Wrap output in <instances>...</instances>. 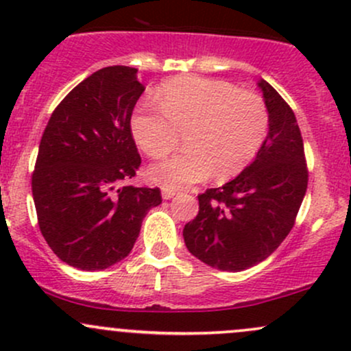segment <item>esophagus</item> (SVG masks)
<instances>
[{"label":"esophagus","mask_w":351,"mask_h":351,"mask_svg":"<svg viewBox=\"0 0 351 351\" xmlns=\"http://www.w3.org/2000/svg\"><path fill=\"white\" fill-rule=\"evenodd\" d=\"M175 195H176L175 191L167 190V188H163V191H161V196H163V199H171Z\"/></svg>","instance_id":"esophagus-1"}]
</instances>
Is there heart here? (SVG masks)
I'll return each mask as SVG.
<instances>
[{"mask_svg":"<svg viewBox=\"0 0 351 351\" xmlns=\"http://www.w3.org/2000/svg\"><path fill=\"white\" fill-rule=\"evenodd\" d=\"M156 105L143 103L132 114V133L148 156L171 153L184 133L180 155L149 168V178L167 190H183L237 175L250 165L268 132L263 99L232 83L202 76H175L161 84Z\"/></svg>","mask_w":351,"mask_h":351,"instance_id":"heart-1","label":"heart"}]
</instances>
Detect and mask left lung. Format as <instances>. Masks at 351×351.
I'll return each mask as SVG.
<instances>
[{"mask_svg": "<svg viewBox=\"0 0 351 351\" xmlns=\"http://www.w3.org/2000/svg\"><path fill=\"white\" fill-rule=\"evenodd\" d=\"M258 86L268 110L267 140L237 178L198 195V215L183 230L191 255L221 271H241L271 255L293 228L308 186L293 110L265 80Z\"/></svg>", "mask_w": 351, "mask_h": 351, "instance_id": "8db88e82", "label": "left lung"}]
</instances>
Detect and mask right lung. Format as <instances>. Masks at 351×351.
Instances as JSON below:
<instances>
[{
	"label": "right lung",
	"mask_w": 351,
	"mask_h": 351,
	"mask_svg": "<svg viewBox=\"0 0 351 351\" xmlns=\"http://www.w3.org/2000/svg\"><path fill=\"white\" fill-rule=\"evenodd\" d=\"M138 69L108 66L73 88L46 125L32 176L38 225L61 261L86 271L130 255L160 188L121 186L141 165L132 113Z\"/></svg>",
	"instance_id": "add662e5"
}]
</instances>
